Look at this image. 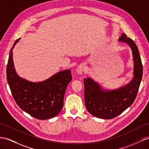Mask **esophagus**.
I'll use <instances>...</instances> for the list:
<instances>
[{"instance_id":"34e87169","label":"esophagus","mask_w":149,"mask_h":149,"mask_svg":"<svg viewBox=\"0 0 149 149\" xmlns=\"http://www.w3.org/2000/svg\"><path fill=\"white\" fill-rule=\"evenodd\" d=\"M84 72V64H81L77 68V72L78 74L82 75Z\"/></svg>"}]
</instances>
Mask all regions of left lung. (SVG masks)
I'll return each mask as SVG.
<instances>
[{
    "mask_svg": "<svg viewBox=\"0 0 149 149\" xmlns=\"http://www.w3.org/2000/svg\"><path fill=\"white\" fill-rule=\"evenodd\" d=\"M118 41L127 43L132 49L134 75L131 82L118 89L106 91L92 79H84L86 109L92 115L102 119L115 118L130 107L137 96L142 79L143 66L136 44L125 33Z\"/></svg>",
    "mask_w": 149,
    "mask_h": 149,
    "instance_id": "obj_1",
    "label": "left lung"
}]
</instances>
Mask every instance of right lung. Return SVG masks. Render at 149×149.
I'll use <instances>...</instances> for the list:
<instances>
[{
	"instance_id": "right-lung-1",
	"label": "right lung",
	"mask_w": 149,
	"mask_h": 149,
	"mask_svg": "<svg viewBox=\"0 0 149 149\" xmlns=\"http://www.w3.org/2000/svg\"><path fill=\"white\" fill-rule=\"evenodd\" d=\"M11 48L7 65V80L17 104L26 113L39 120L56 116L63 106L67 87L72 81L71 71L65 70L40 82H32L20 77L16 72Z\"/></svg>"
}]
</instances>
